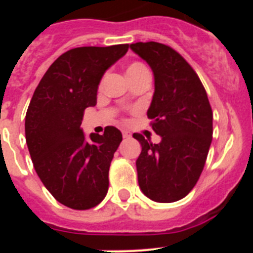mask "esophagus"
Instances as JSON below:
<instances>
[{
  "label": "esophagus",
  "instance_id": "34e87169",
  "mask_svg": "<svg viewBox=\"0 0 253 253\" xmlns=\"http://www.w3.org/2000/svg\"><path fill=\"white\" fill-rule=\"evenodd\" d=\"M123 133V138H125V139H128V138H130V131H128V130H123L122 131Z\"/></svg>",
  "mask_w": 253,
  "mask_h": 253
}]
</instances>
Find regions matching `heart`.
<instances>
[{
	"mask_svg": "<svg viewBox=\"0 0 253 253\" xmlns=\"http://www.w3.org/2000/svg\"><path fill=\"white\" fill-rule=\"evenodd\" d=\"M148 72V68L140 62H133L131 64H129L128 69H126V73H128L129 78H134L137 76L142 75V73Z\"/></svg>",
	"mask_w": 253,
	"mask_h": 253,
	"instance_id": "b5f03b06",
	"label": "heart"
}]
</instances>
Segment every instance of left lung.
Instances as JSON below:
<instances>
[{"instance_id":"1","label":"left lung","mask_w":253,"mask_h":253,"mask_svg":"<svg viewBox=\"0 0 253 253\" xmlns=\"http://www.w3.org/2000/svg\"><path fill=\"white\" fill-rule=\"evenodd\" d=\"M130 49L153 71L154 93L147 115L161 135L153 144L142 134L137 160L138 184L153 202L173 203L198 182L213 138V111L207 91L193 67L165 44H130Z\"/></svg>"}]
</instances>
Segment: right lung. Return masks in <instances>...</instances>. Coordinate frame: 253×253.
I'll return each instance as SVG.
<instances>
[{"label":"right lung","instance_id":"obj_1","mask_svg":"<svg viewBox=\"0 0 253 253\" xmlns=\"http://www.w3.org/2000/svg\"><path fill=\"white\" fill-rule=\"evenodd\" d=\"M129 44L81 46L53 62L31 97L25 137L38 176L57 202L86 210L104 200L109 169L123 140L115 126L84 138V113L95 106L97 88L109 67L128 51Z\"/></svg>","mask_w":253,"mask_h":253}]
</instances>
